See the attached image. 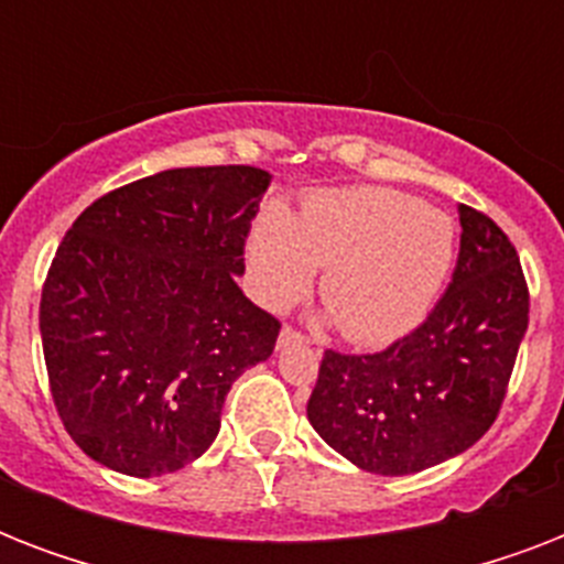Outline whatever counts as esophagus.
I'll list each match as a JSON object with an SVG mask.
<instances>
[{
  "instance_id": "1",
  "label": "esophagus",
  "mask_w": 564,
  "mask_h": 564,
  "mask_svg": "<svg viewBox=\"0 0 564 564\" xmlns=\"http://www.w3.org/2000/svg\"><path fill=\"white\" fill-rule=\"evenodd\" d=\"M304 343V336L299 330H292V327H283L281 336H278V348H290V345H299Z\"/></svg>"
}]
</instances>
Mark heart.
I'll list each match as a JSON object with an SVG mask.
<instances>
[{
	"label": "heart",
	"instance_id": "obj_1",
	"mask_svg": "<svg viewBox=\"0 0 564 564\" xmlns=\"http://www.w3.org/2000/svg\"><path fill=\"white\" fill-rule=\"evenodd\" d=\"M454 251L447 213L383 187L313 193L295 219L265 210L248 239L265 307H292L325 269L322 301L339 334L362 348L394 343L424 322Z\"/></svg>",
	"mask_w": 564,
	"mask_h": 564
}]
</instances>
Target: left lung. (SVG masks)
Segmentation results:
<instances>
[{"label": "left lung", "mask_w": 564, "mask_h": 564, "mask_svg": "<svg viewBox=\"0 0 564 564\" xmlns=\"http://www.w3.org/2000/svg\"><path fill=\"white\" fill-rule=\"evenodd\" d=\"M454 278L424 325L380 354L325 351L307 419L362 471L403 477L491 427L527 334L524 272L507 234L459 204Z\"/></svg>", "instance_id": "left-lung-1"}]
</instances>
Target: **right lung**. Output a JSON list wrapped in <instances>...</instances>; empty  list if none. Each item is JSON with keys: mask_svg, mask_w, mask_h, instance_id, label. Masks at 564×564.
Instances as JSON below:
<instances>
[{"mask_svg": "<svg viewBox=\"0 0 564 564\" xmlns=\"http://www.w3.org/2000/svg\"><path fill=\"white\" fill-rule=\"evenodd\" d=\"M269 184L254 166L158 172L101 195L57 246L40 339L57 415L90 459L178 471L219 436L234 380L272 357L281 325L237 286Z\"/></svg>", "mask_w": 564, "mask_h": 564, "instance_id": "1", "label": "right lung"}]
</instances>
